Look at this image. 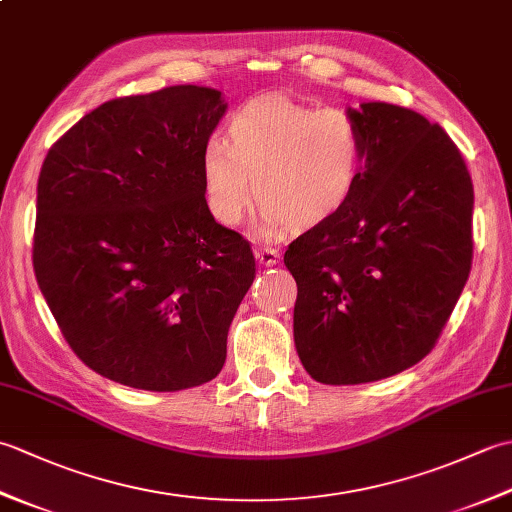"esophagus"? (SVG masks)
Here are the masks:
<instances>
[{
  "mask_svg": "<svg viewBox=\"0 0 512 512\" xmlns=\"http://www.w3.org/2000/svg\"><path fill=\"white\" fill-rule=\"evenodd\" d=\"M255 257L259 264L264 266H277L279 264V250L270 248V246H259L255 248Z\"/></svg>",
  "mask_w": 512,
  "mask_h": 512,
  "instance_id": "1",
  "label": "esophagus"
}]
</instances>
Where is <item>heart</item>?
<instances>
[{
	"label": "heart",
	"mask_w": 512,
	"mask_h": 512,
	"mask_svg": "<svg viewBox=\"0 0 512 512\" xmlns=\"http://www.w3.org/2000/svg\"><path fill=\"white\" fill-rule=\"evenodd\" d=\"M363 160V134L350 112L266 94L235 110L226 140H206L200 173L209 211L222 224L242 222L255 191L266 228H312L352 198Z\"/></svg>",
	"instance_id": "obj_1"
}]
</instances>
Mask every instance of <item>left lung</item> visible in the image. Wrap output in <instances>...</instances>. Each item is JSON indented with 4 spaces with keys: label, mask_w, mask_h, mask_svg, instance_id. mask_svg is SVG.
Segmentation results:
<instances>
[{
    "label": "left lung",
    "mask_w": 512,
    "mask_h": 512,
    "mask_svg": "<svg viewBox=\"0 0 512 512\" xmlns=\"http://www.w3.org/2000/svg\"><path fill=\"white\" fill-rule=\"evenodd\" d=\"M365 160L352 198L284 255L295 345L325 385L405 372L438 343L473 259V182L438 123L389 103L347 110Z\"/></svg>",
    "instance_id": "8db88e82"
}]
</instances>
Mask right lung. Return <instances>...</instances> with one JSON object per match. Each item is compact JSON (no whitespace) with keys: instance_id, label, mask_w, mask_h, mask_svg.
<instances>
[{"instance_id":"add662e5","label":"right lung","mask_w":512,"mask_h":512,"mask_svg":"<svg viewBox=\"0 0 512 512\" xmlns=\"http://www.w3.org/2000/svg\"><path fill=\"white\" fill-rule=\"evenodd\" d=\"M222 92L171 85L107 101L48 151L32 266L72 352L127 387L209 383L255 279L246 239L215 222L200 154Z\"/></svg>"}]
</instances>
